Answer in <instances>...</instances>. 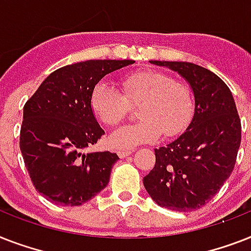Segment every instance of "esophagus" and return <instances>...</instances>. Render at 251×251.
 Here are the masks:
<instances>
[{"label":"esophagus","mask_w":251,"mask_h":251,"mask_svg":"<svg viewBox=\"0 0 251 251\" xmlns=\"http://www.w3.org/2000/svg\"><path fill=\"white\" fill-rule=\"evenodd\" d=\"M131 153H133V150H120V151L117 152V155L121 157V159H124V157L129 156V155H131Z\"/></svg>","instance_id":"1"}]
</instances>
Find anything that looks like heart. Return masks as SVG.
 <instances>
[{
	"mask_svg": "<svg viewBox=\"0 0 251 251\" xmlns=\"http://www.w3.org/2000/svg\"><path fill=\"white\" fill-rule=\"evenodd\" d=\"M121 92L106 82H99L91 92L90 105L99 121L117 126L137 105L141 120L110 134L109 143L116 149H133L152 143L161 135L177 137L189 127L194 117L195 101L185 82L172 79L159 70H139L121 79Z\"/></svg>",
	"mask_w": 251,
	"mask_h": 251,
	"instance_id": "obj_1",
	"label": "heart"
}]
</instances>
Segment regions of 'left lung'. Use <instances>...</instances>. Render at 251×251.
Instances as JSON below:
<instances>
[{
  "label": "left lung",
  "instance_id": "1",
  "mask_svg": "<svg viewBox=\"0 0 251 251\" xmlns=\"http://www.w3.org/2000/svg\"><path fill=\"white\" fill-rule=\"evenodd\" d=\"M190 83L195 112L187 130L167 147L155 150L156 163L143 178L161 207L198 210L214 198L233 171L241 143V121L232 92L216 74L191 62L152 61Z\"/></svg>",
  "mask_w": 251,
  "mask_h": 251
}]
</instances>
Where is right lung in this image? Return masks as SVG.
I'll list each match as a JSON object with an SVG mask.
<instances>
[{
	"label": "right lung",
	"mask_w": 251,
	"mask_h": 251,
	"mask_svg": "<svg viewBox=\"0 0 251 251\" xmlns=\"http://www.w3.org/2000/svg\"><path fill=\"white\" fill-rule=\"evenodd\" d=\"M133 60H90L57 69L23 108L22 156L33 186L61 206H80L109 182L118 160L109 151L87 152L104 135L90 105L102 76Z\"/></svg>",
	"instance_id": "right-lung-1"
}]
</instances>
